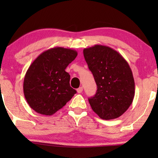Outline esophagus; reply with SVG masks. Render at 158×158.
Returning a JSON list of instances; mask_svg holds the SVG:
<instances>
[{"mask_svg":"<svg viewBox=\"0 0 158 158\" xmlns=\"http://www.w3.org/2000/svg\"><path fill=\"white\" fill-rule=\"evenodd\" d=\"M77 92L78 93V94H81L82 92H83V87H80L77 89Z\"/></svg>","mask_w":158,"mask_h":158,"instance_id":"obj_1","label":"esophagus"}]
</instances>
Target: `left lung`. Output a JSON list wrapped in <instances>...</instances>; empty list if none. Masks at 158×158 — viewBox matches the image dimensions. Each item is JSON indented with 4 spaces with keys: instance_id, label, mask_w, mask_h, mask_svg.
<instances>
[{
    "instance_id": "left-lung-1",
    "label": "left lung",
    "mask_w": 158,
    "mask_h": 158,
    "mask_svg": "<svg viewBox=\"0 0 158 158\" xmlns=\"http://www.w3.org/2000/svg\"><path fill=\"white\" fill-rule=\"evenodd\" d=\"M83 55L98 88L88 98L93 111L102 119L119 117L135 97V80L128 62L118 52L103 45L84 49Z\"/></svg>"
}]
</instances>
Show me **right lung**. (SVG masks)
Here are the masks:
<instances>
[{"instance_id": "right-lung-1", "label": "right lung", "mask_w": 158, "mask_h": 158, "mask_svg": "<svg viewBox=\"0 0 158 158\" xmlns=\"http://www.w3.org/2000/svg\"><path fill=\"white\" fill-rule=\"evenodd\" d=\"M77 55L74 49L56 47L42 52L29 66L23 80V94L36 113L52 115L76 94L65 69Z\"/></svg>"}]
</instances>
